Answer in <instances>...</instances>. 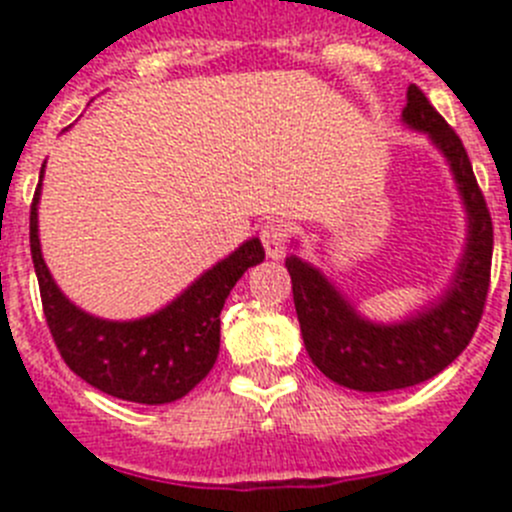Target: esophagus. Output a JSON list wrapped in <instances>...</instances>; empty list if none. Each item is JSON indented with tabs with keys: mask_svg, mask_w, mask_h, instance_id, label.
<instances>
[{
	"mask_svg": "<svg viewBox=\"0 0 512 512\" xmlns=\"http://www.w3.org/2000/svg\"><path fill=\"white\" fill-rule=\"evenodd\" d=\"M287 235L289 228L282 220H271V223L261 225V243H264L269 259H282L284 251H287Z\"/></svg>",
	"mask_w": 512,
	"mask_h": 512,
	"instance_id": "1",
	"label": "esophagus"
}]
</instances>
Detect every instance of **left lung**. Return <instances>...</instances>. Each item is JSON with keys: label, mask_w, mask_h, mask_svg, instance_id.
I'll list each match as a JSON object with an SVG mask.
<instances>
[{"label": "left lung", "mask_w": 512, "mask_h": 512, "mask_svg": "<svg viewBox=\"0 0 512 512\" xmlns=\"http://www.w3.org/2000/svg\"><path fill=\"white\" fill-rule=\"evenodd\" d=\"M402 125L431 140L446 158L467 212V241L446 289L397 323H377L302 256H287L297 320L312 364L356 392L405 390L443 372L477 330L492 264V220L459 135L415 84L408 87Z\"/></svg>", "instance_id": "1"}]
</instances>
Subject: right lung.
<instances>
[{"label": "right lung", "instance_id": "right-lung-1", "mask_svg": "<svg viewBox=\"0 0 512 512\" xmlns=\"http://www.w3.org/2000/svg\"><path fill=\"white\" fill-rule=\"evenodd\" d=\"M43 174L45 164L30 207V253L45 320L63 361L84 382L117 400L140 405L182 400L215 364L220 351V310L235 282L264 261L261 241L248 238L151 315L135 320L97 318L63 295L45 266L38 233Z\"/></svg>", "mask_w": 512, "mask_h": 512}]
</instances>
